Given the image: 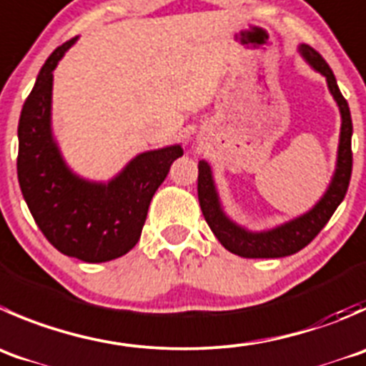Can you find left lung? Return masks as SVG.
Listing matches in <instances>:
<instances>
[{"mask_svg": "<svg viewBox=\"0 0 366 366\" xmlns=\"http://www.w3.org/2000/svg\"><path fill=\"white\" fill-rule=\"evenodd\" d=\"M300 53L304 59L327 78V85L331 94L338 104L340 112H342V134H340V147H338V164H336L335 177L329 186L327 193L324 194L320 202L306 212L299 216L293 222L285 223L277 229L266 230V232H248L241 229L239 225L230 222L223 214L219 207L218 193H216L214 182H212L211 168L205 161L198 162V200H200L202 212L218 237L219 243L232 254L241 255V257L257 259V257H285L295 252L302 250L304 247L311 243L318 236L325 223L335 214L336 207L342 204L345 198L347 189H349L350 173H352V148H350V139H352V119H350L349 104L343 98L338 84H336L335 73L331 71L329 64L322 59L318 51H315L311 46H300Z\"/></svg>", "mask_w": 366, "mask_h": 366, "instance_id": "obj_1", "label": "left lung"}]
</instances>
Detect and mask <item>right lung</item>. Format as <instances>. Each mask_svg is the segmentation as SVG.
Returning a JSON list of instances; mask_svg holds the SVG:
<instances>
[{
    "mask_svg": "<svg viewBox=\"0 0 366 366\" xmlns=\"http://www.w3.org/2000/svg\"><path fill=\"white\" fill-rule=\"evenodd\" d=\"M74 41L48 56L24 102L17 127V179L35 223L56 250L85 262H105L136 247L152 197L184 152L179 144L144 152L109 184L71 173L53 141L49 114L53 69Z\"/></svg>",
    "mask_w": 366,
    "mask_h": 366,
    "instance_id": "obj_1",
    "label": "right lung"
}]
</instances>
